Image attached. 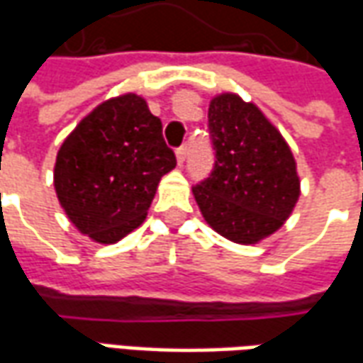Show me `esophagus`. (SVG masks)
Instances as JSON below:
<instances>
[{
  "label": "esophagus",
  "instance_id": "1",
  "mask_svg": "<svg viewBox=\"0 0 363 363\" xmlns=\"http://www.w3.org/2000/svg\"><path fill=\"white\" fill-rule=\"evenodd\" d=\"M186 153H189V143H182L181 147H177V161H179V165H182V163H184Z\"/></svg>",
  "mask_w": 363,
  "mask_h": 363
}]
</instances>
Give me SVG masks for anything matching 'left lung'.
I'll list each match as a JSON object with an SVG mask.
<instances>
[{"label":"left lung","instance_id":"1","mask_svg":"<svg viewBox=\"0 0 363 363\" xmlns=\"http://www.w3.org/2000/svg\"><path fill=\"white\" fill-rule=\"evenodd\" d=\"M213 169L194 184L200 212L220 235L259 243L299 198L296 161L281 134L252 103L223 93L208 108Z\"/></svg>","mask_w":363,"mask_h":363}]
</instances>
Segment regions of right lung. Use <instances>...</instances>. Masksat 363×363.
Wrapping results in <instances>:
<instances>
[{
    "mask_svg": "<svg viewBox=\"0 0 363 363\" xmlns=\"http://www.w3.org/2000/svg\"><path fill=\"white\" fill-rule=\"evenodd\" d=\"M174 165L161 120L128 93L99 104L67 135L54 186L75 228L99 243H116L145 220L161 177Z\"/></svg>",
    "mask_w": 363,
    "mask_h": 363,
    "instance_id": "obj_1",
    "label": "right lung"
}]
</instances>
